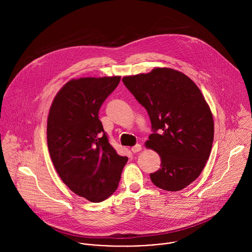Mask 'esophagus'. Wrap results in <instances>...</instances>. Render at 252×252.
Segmentation results:
<instances>
[{
    "label": "esophagus",
    "instance_id": "esophagus-1",
    "mask_svg": "<svg viewBox=\"0 0 252 252\" xmlns=\"http://www.w3.org/2000/svg\"><path fill=\"white\" fill-rule=\"evenodd\" d=\"M140 151H141V146H140V145H135L134 147L131 148L132 154H137V153L140 152Z\"/></svg>",
    "mask_w": 252,
    "mask_h": 252
}]
</instances>
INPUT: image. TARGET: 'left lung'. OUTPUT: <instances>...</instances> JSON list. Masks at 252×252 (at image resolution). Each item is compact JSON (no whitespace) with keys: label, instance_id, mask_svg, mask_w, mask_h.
I'll return each instance as SVG.
<instances>
[{"label":"left lung","instance_id":"1","mask_svg":"<svg viewBox=\"0 0 252 252\" xmlns=\"http://www.w3.org/2000/svg\"><path fill=\"white\" fill-rule=\"evenodd\" d=\"M123 83L148 111L153 133L147 147L160 157V168L151 173L155 186L177 191L201 173L213 141V119L197 86L167 67L125 77Z\"/></svg>","mask_w":252,"mask_h":252}]
</instances>
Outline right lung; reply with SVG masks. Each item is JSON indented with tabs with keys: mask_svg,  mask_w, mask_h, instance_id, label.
<instances>
[{
	"mask_svg": "<svg viewBox=\"0 0 252 252\" xmlns=\"http://www.w3.org/2000/svg\"><path fill=\"white\" fill-rule=\"evenodd\" d=\"M120 81L121 77L71 80L50 109L47 137L55 168L71 191L92 202L103 201L117 190L127 161L113 148L98 119L101 104Z\"/></svg>",
	"mask_w": 252,
	"mask_h": 252,
	"instance_id": "obj_1",
	"label": "right lung"
}]
</instances>
